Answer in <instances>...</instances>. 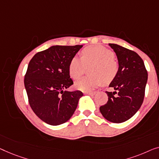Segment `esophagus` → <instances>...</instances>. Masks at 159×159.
Returning <instances> with one entry per match:
<instances>
[{"label":"esophagus","instance_id":"obj_1","mask_svg":"<svg viewBox=\"0 0 159 159\" xmlns=\"http://www.w3.org/2000/svg\"><path fill=\"white\" fill-rule=\"evenodd\" d=\"M85 94L86 95H89V96H93L95 95V92H86Z\"/></svg>","mask_w":159,"mask_h":159}]
</instances>
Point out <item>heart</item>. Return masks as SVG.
Listing matches in <instances>:
<instances>
[{"mask_svg": "<svg viewBox=\"0 0 159 159\" xmlns=\"http://www.w3.org/2000/svg\"><path fill=\"white\" fill-rule=\"evenodd\" d=\"M113 52L101 45L89 46L81 52V58L74 57L68 66L69 74L77 80L84 75L86 67L91 75L75 82L77 89L84 92L93 91L103 84H109L117 76L119 66Z\"/></svg>", "mask_w": 159, "mask_h": 159, "instance_id": "1", "label": "heart"}]
</instances>
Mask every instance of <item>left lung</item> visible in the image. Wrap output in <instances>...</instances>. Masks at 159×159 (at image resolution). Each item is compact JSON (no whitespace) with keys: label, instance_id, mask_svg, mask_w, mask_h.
<instances>
[{"label":"left lung","instance_id":"obj_1","mask_svg":"<svg viewBox=\"0 0 159 159\" xmlns=\"http://www.w3.org/2000/svg\"><path fill=\"white\" fill-rule=\"evenodd\" d=\"M109 45L117 55L119 70L109 86L115 91H106L108 101L99 110L108 121L121 123L130 119L141 107L148 72L143 60L135 52L117 44Z\"/></svg>","mask_w":159,"mask_h":159}]
</instances>
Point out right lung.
Returning <instances> with one entry per match:
<instances>
[{"instance_id": "add662e5", "label": "right lung", "mask_w": 159, "mask_h": 159, "mask_svg": "<svg viewBox=\"0 0 159 159\" xmlns=\"http://www.w3.org/2000/svg\"><path fill=\"white\" fill-rule=\"evenodd\" d=\"M83 45H55L37 52L29 63L24 86L36 115L50 125L68 121L83 93L66 90L73 84L68 71L71 59Z\"/></svg>"}]
</instances>
